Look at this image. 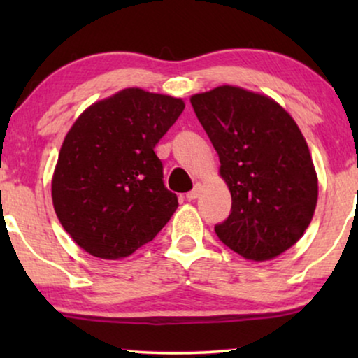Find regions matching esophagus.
Returning <instances> with one entry per match:
<instances>
[{
	"mask_svg": "<svg viewBox=\"0 0 358 358\" xmlns=\"http://www.w3.org/2000/svg\"><path fill=\"white\" fill-rule=\"evenodd\" d=\"M200 190H202V185L200 184H195L194 189L190 190V192L185 194V197H187V200H195L200 195Z\"/></svg>",
	"mask_w": 358,
	"mask_h": 358,
	"instance_id": "esophagus-1",
	"label": "esophagus"
}]
</instances>
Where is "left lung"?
Here are the masks:
<instances>
[{
    "instance_id": "left-lung-1",
    "label": "left lung",
    "mask_w": 358,
    "mask_h": 358,
    "mask_svg": "<svg viewBox=\"0 0 358 358\" xmlns=\"http://www.w3.org/2000/svg\"><path fill=\"white\" fill-rule=\"evenodd\" d=\"M220 158L231 213L215 227L229 249L254 262L290 249L310 227L317 176L296 122L272 97L223 85L190 97Z\"/></svg>"
}]
</instances>
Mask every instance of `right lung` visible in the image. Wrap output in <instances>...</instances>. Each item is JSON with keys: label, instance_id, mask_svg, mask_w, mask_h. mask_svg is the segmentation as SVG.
<instances>
[{"label": "right lung", "instance_id": "1", "mask_svg": "<svg viewBox=\"0 0 358 358\" xmlns=\"http://www.w3.org/2000/svg\"><path fill=\"white\" fill-rule=\"evenodd\" d=\"M179 97L125 87L91 104L63 140L52 178L62 227L99 259L129 257L178 208L155 146L184 110Z\"/></svg>", "mask_w": 358, "mask_h": 358}]
</instances>
